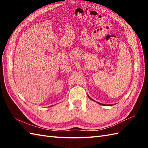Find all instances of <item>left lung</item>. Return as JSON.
Here are the masks:
<instances>
[{
  "label": "left lung",
  "mask_w": 148,
  "mask_h": 148,
  "mask_svg": "<svg viewBox=\"0 0 148 148\" xmlns=\"http://www.w3.org/2000/svg\"><path fill=\"white\" fill-rule=\"evenodd\" d=\"M88 97H89V99H90L91 100H93V101H95V100H93L92 99H91L90 98V97L88 96ZM97 103H99V104H100V105H102V106H106L105 104H103V103H99V102H97ZM107 106H112V105H107Z\"/></svg>",
  "instance_id": "1"
}]
</instances>
